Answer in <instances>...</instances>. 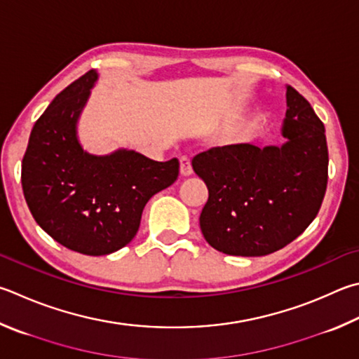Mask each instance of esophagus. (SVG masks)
<instances>
[{
	"label": "esophagus",
	"mask_w": 359,
	"mask_h": 359,
	"mask_svg": "<svg viewBox=\"0 0 359 359\" xmlns=\"http://www.w3.org/2000/svg\"><path fill=\"white\" fill-rule=\"evenodd\" d=\"M193 172V168H191V160L184 155V157H180V174L182 175H191Z\"/></svg>",
	"instance_id": "obj_1"
}]
</instances>
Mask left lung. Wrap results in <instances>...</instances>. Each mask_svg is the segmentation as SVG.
I'll list each match as a JSON object with an SVG mask.
<instances>
[{
    "label": "left lung",
    "instance_id": "left-lung-1",
    "mask_svg": "<svg viewBox=\"0 0 359 359\" xmlns=\"http://www.w3.org/2000/svg\"><path fill=\"white\" fill-rule=\"evenodd\" d=\"M283 146L232 144L198 154L191 165L208 199L199 224L207 243L229 256H266L293 242L320 210L328 182L325 127L287 86Z\"/></svg>",
    "mask_w": 359,
    "mask_h": 359
}]
</instances>
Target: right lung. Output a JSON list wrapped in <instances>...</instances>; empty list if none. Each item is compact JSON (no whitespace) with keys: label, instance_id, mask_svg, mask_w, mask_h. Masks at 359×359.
I'll list each match as a JSON object with an SVG mask.
<instances>
[{"label":"right lung","instance_id":"1","mask_svg":"<svg viewBox=\"0 0 359 359\" xmlns=\"http://www.w3.org/2000/svg\"><path fill=\"white\" fill-rule=\"evenodd\" d=\"M99 78L95 70L61 90L39 117L22 161L23 194L36 223L57 243L105 256L132 242L154 194L172 185L179 160L135 151H84L76 123Z\"/></svg>","mask_w":359,"mask_h":359}]
</instances>
